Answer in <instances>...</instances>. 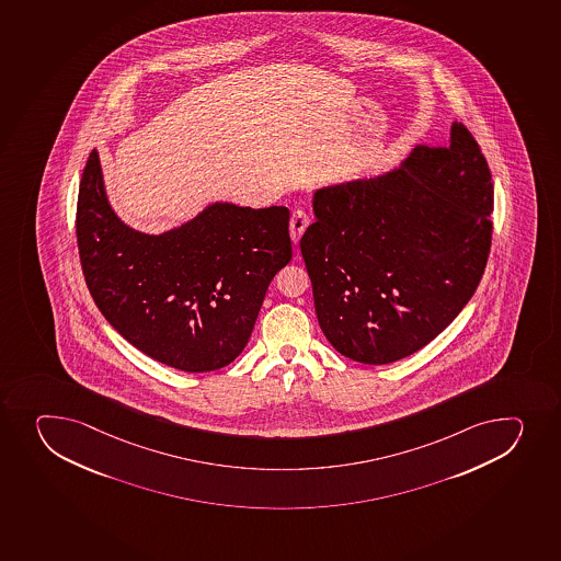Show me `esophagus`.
<instances>
[{
    "label": "esophagus",
    "instance_id": "esophagus-1",
    "mask_svg": "<svg viewBox=\"0 0 561 561\" xmlns=\"http://www.w3.org/2000/svg\"><path fill=\"white\" fill-rule=\"evenodd\" d=\"M309 222H311V216L306 210H295V214L290 217V238L295 243H298L301 233L306 232Z\"/></svg>",
    "mask_w": 561,
    "mask_h": 561
}]
</instances>
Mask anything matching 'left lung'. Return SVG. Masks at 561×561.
<instances>
[{"label":"left lung","mask_w":561,"mask_h":561,"mask_svg":"<svg viewBox=\"0 0 561 561\" xmlns=\"http://www.w3.org/2000/svg\"><path fill=\"white\" fill-rule=\"evenodd\" d=\"M492 210L489 162L462 123L393 172L318 190L300 249L334 350L382 366L443 333L483 277Z\"/></svg>","instance_id":"8db88e82"}]
</instances>
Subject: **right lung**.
I'll return each instance as SVG.
<instances>
[{
	"label": "right lung",
	"mask_w": 561,
	"mask_h": 561,
	"mask_svg": "<svg viewBox=\"0 0 561 561\" xmlns=\"http://www.w3.org/2000/svg\"><path fill=\"white\" fill-rule=\"evenodd\" d=\"M289 208L211 205L146 236L107 203L95 150L83 168L77 244L83 279L129 344L181 371L221 369L249 342L272 277L293 257Z\"/></svg>",
	"instance_id": "obj_1"
}]
</instances>
